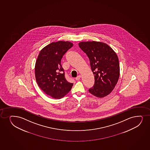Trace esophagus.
Segmentation results:
<instances>
[{
	"label": "esophagus",
	"mask_w": 150,
	"mask_h": 150,
	"mask_svg": "<svg viewBox=\"0 0 150 150\" xmlns=\"http://www.w3.org/2000/svg\"><path fill=\"white\" fill-rule=\"evenodd\" d=\"M81 78V75H79V76L76 78V80H79Z\"/></svg>",
	"instance_id": "obj_1"
}]
</instances>
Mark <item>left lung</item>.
Returning a JSON list of instances; mask_svg holds the SVG:
<instances>
[{
	"label": "left lung",
	"instance_id": "8db88e82",
	"mask_svg": "<svg viewBox=\"0 0 150 150\" xmlns=\"http://www.w3.org/2000/svg\"><path fill=\"white\" fill-rule=\"evenodd\" d=\"M79 47L90 59L95 76V84L90 93L102 98L112 92L119 80L120 73L117 54L109 45L100 41H82Z\"/></svg>",
	"mask_w": 150,
	"mask_h": 150
}]
</instances>
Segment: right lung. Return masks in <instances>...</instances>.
<instances>
[{"mask_svg": "<svg viewBox=\"0 0 150 150\" xmlns=\"http://www.w3.org/2000/svg\"><path fill=\"white\" fill-rule=\"evenodd\" d=\"M73 45L69 41L52 42L40 50L36 59L35 68L36 83L45 94L52 98H62L73 86L66 79L60 64L63 55Z\"/></svg>", "mask_w": 150, "mask_h": 150, "instance_id": "add662e5", "label": "right lung"}]
</instances>
